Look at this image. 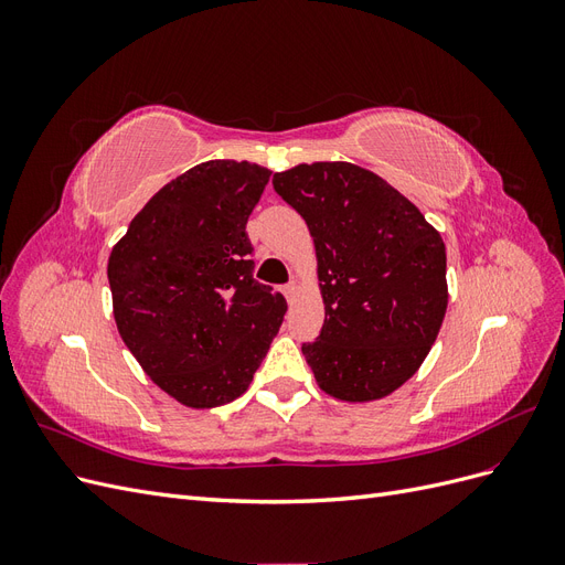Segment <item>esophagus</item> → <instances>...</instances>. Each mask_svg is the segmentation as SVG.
Instances as JSON below:
<instances>
[{"mask_svg": "<svg viewBox=\"0 0 565 565\" xmlns=\"http://www.w3.org/2000/svg\"><path fill=\"white\" fill-rule=\"evenodd\" d=\"M282 292H285L287 301H295V297L299 295V285H297V282H289V285L282 289Z\"/></svg>", "mask_w": 565, "mask_h": 565, "instance_id": "1", "label": "esophagus"}]
</instances>
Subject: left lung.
<instances>
[{"mask_svg": "<svg viewBox=\"0 0 565 565\" xmlns=\"http://www.w3.org/2000/svg\"><path fill=\"white\" fill-rule=\"evenodd\" d=\"M273 188L313 237L324 324L301 353L320 391L344 403L391 396L422 367L448 311L440 233L351 162H303Z\"/></svg>", "mask_w": 565, "mask_h": 565, "instance_id": "1", "label": "left lung"}]
</instances>
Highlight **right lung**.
I'll use <instances>...</instances> for the list:
<instances>
[{
	"instance_id": "obj_1",
	"label": "right lung",
	"mask_w": 565,
	"mask_h": 565,
	"mask_svg": "<svg viewBox=\"0 0 565 565\" xmlns=\"http://www.w3.org/2000/svg\"><path fill=\"white\" fill-rule=\"evenodd\" d=\"M270 174L247 160L200 162L162 185L110 252L117 332L185 407L243 396L282 324L287 301L252 278L245 231Z\"/></svg>"
}]
</instances>
